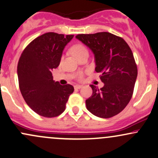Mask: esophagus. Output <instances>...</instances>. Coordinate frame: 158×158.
I'll return each mask as SVG.
<instances>
[{
	"label": "esophagus",
	"instance_id": "obj_1",
	"mask_svg": "<svg viewBox=\"0 0 158 158\" xmlns=\"http://www.w3.org/2000/svg\"><path fill=\"white\" fill-rule=\"evenodd\" d=\"M81 88H82V85H74V88H75V89H80Z\"/></svg>",
	"mask_w": 158,
	"mask_h": 158
}]
</instances>
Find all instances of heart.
<instances>
[{
	"instance_id": "obj_1",
	"label": "heart",
	"mask_w": 158,
	"mask_h": 158,
	"mask_svg": "<svg viewBox=\"0 0 158 158\" xmlns=\"http://www.w3.org/2000/svg\"><path fill=\"white\" fill-rule=\"evenodd\" d=\"M71 52L73 53V55L76 57H78L80 55H81L82 53H85V52H88V50L87 48H85L83 44H74L71 48ZM78 78L79 79H82L83 78V73H79V75H78Z\"/></svg>"
}]
</instances>
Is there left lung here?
Instances as JSON below:
<instances>
[{
	"mask_svg": "<svg viewBox=\"0 0 158 158\" xmlns=\"http://www.w3.org/2000/svg\"><path fill=\"white\" fill-rule=\"evenodd\" d=\"M77 39L94 54L97 73L104 86L90 85L93 94L86 99L87 109L101 118L114 117L131 100L137 77V68L131 48L125 40L108 32L79 34Z\"/></svg>",
	"mask_w": 158,
	"mask_h": 158,
	"instance_id": "8db88e82",
	"label": "left lung"
}]
</instances>
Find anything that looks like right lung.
<instances>
[{
  "instance_id": "right-lung-1",
  "label": "right lung",
  "mask_w": 158,
  "mask_h": 158,
  "mask_svg": "<svg viewBox=\"0 0 158 158\" xmlns=\"http://www.w3.org/2000/svg\"><path fill=\"white\" fill-rule=\"evenodd\" d=\"M73 35L47 32L23 50L18 64L19 88L27 104L36 114L55 117L64 112L74 88L55 81L51 71L60 64L61 55Z\"/></svg>"
}]
</instances>
